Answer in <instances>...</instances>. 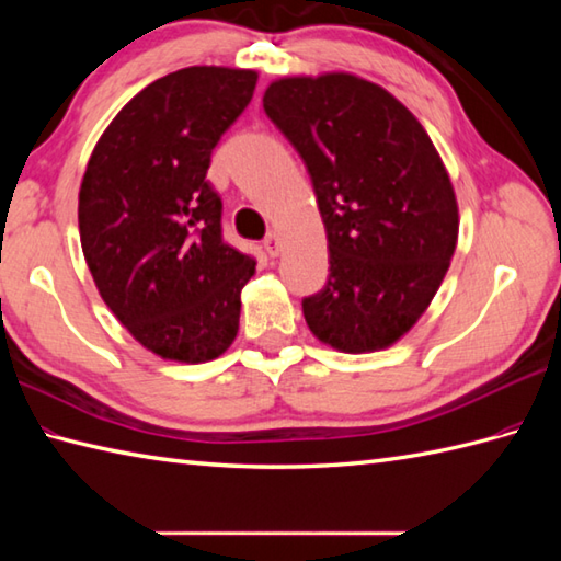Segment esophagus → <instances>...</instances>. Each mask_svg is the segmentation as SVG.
Instances as JSON below:
<instances>
[{
  "label": "esophagus",
  "mask_w": 561,
  "mask_h": 561,
  "mask_svg": "<svg viewBox=\"0 0 561 561\" xmlns=\"http://www.w3.org/2000/svg\"><path fill=\"white\" fill-rule=\"evenodd\" d=\"M265 253L270 255V257H277L279 253H282V241H279V236L277 233H270L267 238H265Z\"/></svg>",
  "instance_id": "1"
}]
</instances>
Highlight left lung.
Here are the masks:
<instances>
[{"instance_id": "left-lung-1", "label": "left lung", "mask_w": 561, "mask_h": 561, "mask_svg": "<svg viewBox=\"0 0 561 561\" xmlns=\"http://www.w3.org/2000/svg\"><path fill=\"white\" fill-rule=\"evenodd\" d=\"M262 105L304 159L330 250L323 291L304 299L337 352L396 344L432 304L458 243V202L422 123L347 71L272 81Z\"/></svg>"}]
</instances>
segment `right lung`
I'll list each match as a JSON object with an SVG mask.
<instances>
[{
  "instance_id": "right-lung-1",
  "label": "right lung",
  "mask_w": 561,
  "mask_h": 561,
  "mask_svg": "<svg viewBox=\"0 0 561 561\" xmlns=\"http://www.w3.org/2000/svg\"><path fill=\"white\" fill-rule=\"evenodd\" d=\"M255 83L253 69L171 71L113 117L87 163L83 257L105 306L161 359L211 362L236 340L255 257L224 243L207 169Z\"/></svg>"
}]
</instances>
